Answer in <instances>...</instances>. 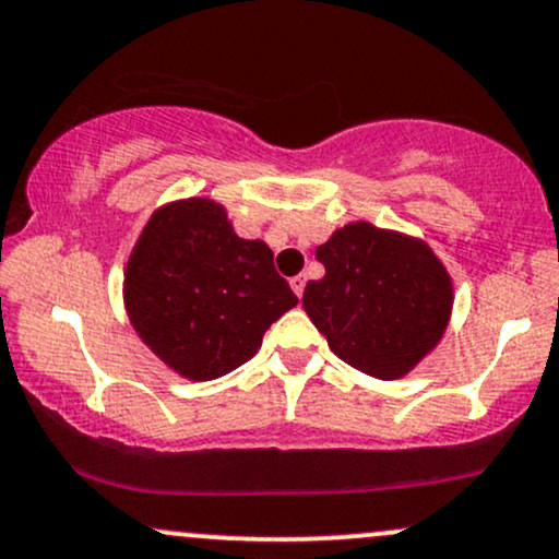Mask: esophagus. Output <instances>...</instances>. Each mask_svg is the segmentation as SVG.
I'll list each match as a JSON object with an SVG mask.
<instances>
[{
	"instance_id": "1",
	"label": "esophagus",
	"mask_w": 559,
	"mask_h": 559,
	"mask_svg": "<svg viewBox=\"0 0 559 559\" xmlns=\"http://www.w3.org/2000/svg\"><path fill=\"white\" fill-rule=\"evenodd\" d=\"M292 289H294V294H297V297H302L305 275H294V278H292Z\"/></svg>"
}]
</instances>
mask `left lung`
I'll list each match as a JSON object with an SVG mask.
<instances>
[{
    "mask_svg": "<svg viewBox=\"0 0 559 559\" xmlns=\"http://www.w3.org/2000/svg\"><path fill=\"white\" fill-rule=\"evenodd\" d=\"M326 275L308 281L302 308L331 353L373 379H403L438 347L453 281L427 241L358 219L316 249Z\"/></svg>",
    "mask_w": 559,
    "mask_h": 559,
    "instance_id": "left-lung-1",
    "label": "left lung"
}]
</instances>
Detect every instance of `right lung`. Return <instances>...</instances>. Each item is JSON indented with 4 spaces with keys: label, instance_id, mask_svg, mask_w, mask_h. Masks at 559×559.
<instances>
[{
    "label": "right lung",
    "instance_id": "obj_1",
    "mask_svg": "<svg viewBox=\"0 0 559 559\" xmlns=\"http://www.w3.org/2000/svg\"><path fill=\"white\" fill-rule=\"evenodd\" d=\"M297 302L267 243L236 236L225 206L201 195L158 206L124 267L132 329L190 382L254 358L270 323Z\"/></svg>",
    "mask_w": 559,
    "mask_h": 559
}]
</instances>
